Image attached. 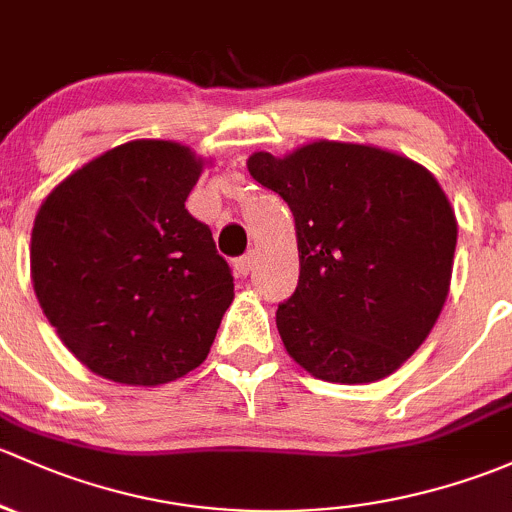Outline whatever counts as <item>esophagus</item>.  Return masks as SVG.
Wrapping results in <instances>:
<instances>
[{"label": "esophagus", "mask_w": 512, "mask_h": 512, "mask_svg": "<svg viewBox=\"0 0 512 512\" xmlns=\"http://www.w3.org/2000/svg\"><path fill=\"white\" fill-rule=\"evenodd\" d=\"M251 268H254V256L244 254V256L236 258V271H239L241 276H249Z\"/></svg>", "instance_id": "esophagus-1"}]
</instances>
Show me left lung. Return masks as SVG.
<instances>
[{"instance_id": "left-lung-1", "label": "left lung", "mask_w": 512, "mask_h": 512, "mask_svg": "<svg viewBox=\"0 0 512 512\" xmlns=\"http://www.w3.org/2000/svg\"><path fill=\"white\" fill-rule=\"evenodd\" d=\"M249 172L291 207L300 276L278 303L288 355L325 382H377L419 350L446 303L456 217L436 177L394 152L320 140Z\"/></svg>"}]
</instances>
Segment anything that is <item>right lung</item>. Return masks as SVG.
<instances>
[{
  "label": "right lung",
  "instance_id": "right-lung-1",
  "mask_svg": "<svg viewBox=\"0 0 512 512\" xmlns=\"http://www.w3.org/2000/svg\"><path fill=\"white\" fill-rule=\"evenodd\" d=\"M202 160L167 140L66 177L31 231V281L63 345L100 377L172 382L202 365L234 300L212 229L184 209Z\"/></svg>",
  "mask_w": 512,
  "mask_h": 512
}]
</instances>
